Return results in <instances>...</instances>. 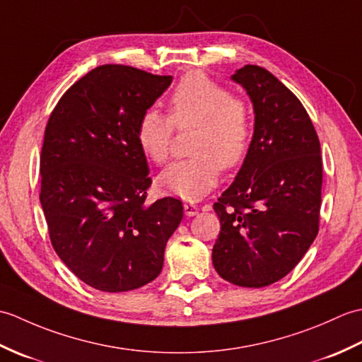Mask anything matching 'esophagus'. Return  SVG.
I'll use <instances>...</instances> for the list:
<instances>
[{
	"label": "esophagus",
	"instance_id": "1",
	"mask_svg": "<svg viewBox=\"0 0 362 362\" xmlns=\"http://www.w3.org/2000/svg\"><path fill=\"white\" fill-rule=\"evenodd\" d=\"M183 211H185L187 216H196V214H199V209L194 205V204H183Z\"/></svg>",
	"mask_w": 362,
	"mask_h": 362
}]
</instances>
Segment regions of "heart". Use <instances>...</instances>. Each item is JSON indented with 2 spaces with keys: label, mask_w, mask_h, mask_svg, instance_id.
<instances>
[{
  "label": "heart",
  "mask_w": 362,
  "mask_h": 362,
  "mask_svg": "<svg viewBox=\"0 0 362 362\" xmlns=\"http://www.w3.org/2000/svg\"><path fill=\"white\" fill-rule=\"evenodd\" d=\"M169 117L148 109L136 126V141L153 163H165L175 126H201L193 151L197 156L174 161L158 177L168 194L199 201L216 187L221 166L230 169L249 151L252 127L247 107L230 90L204 73L185 76L169 99Z\"/></svg>",
  "instance_id": "b5f03b06"
}]
</instances>
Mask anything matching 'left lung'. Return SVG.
I'll list each match as a JSON object with an SVG mask.
<instances>
[{"mask_svg": "<svg viewBox=\"0 0 362 362\" xmlns=\"http://www.w3.org/2000/svg\"><path fill=\"white\" fill-rule=\"evenodd\" d=\"M249 95L255 124L243 166L218 202L213 266L222 279L263 288L288 275L319 232L320 143L305 107L272 73L232 74Z\"/></svg>", "mask_w": 362, "mask_h": 362, "instance_id": "8db88e82", "label": "left lung"}]
</instances>
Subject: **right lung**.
<instances>
[{"label": "right lung", "mask_w": 362, "mask_h": 362, "mask_svg": "<svg viewBox=\"0 0 362 362\" xmlns=\"http://www.w3.org/2000/svg\"><path fill=\"white\" fill-rule=\"evenodd\" d=\"M126 65H101L60 98L45 129L40 204L52 247L88 286L141 288L157 279L183 218L179 199L148 204L141 115L171 86Z\"/></svg>", "instance_id": "right-lung-1"}]
</instances>
